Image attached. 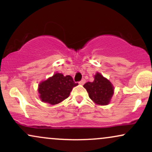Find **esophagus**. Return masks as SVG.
Segmentation results:
<instances>
[{
	"label": "esophagus",
	"mask_w": 152,
	"mask_h": 152,
	"mask_svg": "<svg viewBox=\"0 0 152 152\" xmlns=\"http://www.w3.org/2000/svg\"><path fill=\"white\" fill-rule=\"evenodd\" d=\"M85 82H86V81H85V79H83H83H82L81 81H79V83H80V84H81V85H83L85 83Z\"/></svg>",
	"instance_id": "obj_1"
}]
</instances>
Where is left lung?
<instances>
[{
  "label": "left lung",
  "mask_w": 152,
  "mask_h": 152,
  "mask_svg": "<svg viewBox=\"0 0 152 152\" xmlns=\"http://www.w3.org/2000/svg\"><path fill=\"white\" fill-rule=\"evenodd\" d=\"M88 93L89 98L98 105H107L114 94V86L107 78L96 73L93 82H87L83 85Z\"/></svg>",
  "instance_id": "left-lung-1"
}]
</instances>
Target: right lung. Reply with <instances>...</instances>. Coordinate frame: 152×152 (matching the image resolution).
I'll list each match as a JSON object with an SVG mask.
<instances>
[{
	"instance_id": "add662e5",
	"label": "right lung",
	"mask_w": 152,
	"mask_h": 152,
	"mask_svg": "<svg viewBox=\"0 0 152 152\" xmlns=\"http://www.w3.org/2000/svg\"><path fill=\"white\" fill-rule=\"evenodd\" d=\"M77 85L71 76H64L62 74L56 73L39 83V97L42 102L55 105L67 99L73 88Z\"/></svg>"
}]
</instances>
